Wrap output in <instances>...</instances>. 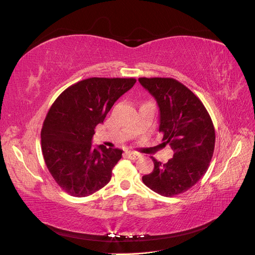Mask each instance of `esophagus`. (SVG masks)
<instances>
[{
	"label": "esophagus",
	"mask_w": 255,
	"mask_h": 255,
	"mask_svg": "<svg viewBox=\"0 0 255 255\" xmlns=\"http://www.w3.org/2000/svg\"><path fill=\"white\" fill-rule=\"evenodd\" d=\"M127 155L128 156V158L133 159V160H136V159H138V158L140 157L139 154L135 153V152H133V151H128V152H127Z\"/></svg>",
	"instance_id": "esophagus-1"
}]
</instances>
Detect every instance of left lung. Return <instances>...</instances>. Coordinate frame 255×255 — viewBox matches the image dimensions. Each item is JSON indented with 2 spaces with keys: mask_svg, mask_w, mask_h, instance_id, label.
I'll return each mask as SVG.
<instances>
[{
  "mask_svg": "<svg viewBox=\"0 0 255 255\" xmlns=\"http://www.w3.org/2000/svg\"><path fill=\"white\" fill-rule=\"evenodd\" d=\"M141 86L156 100L159 132L173 151L166 164L154 157V169L142 176L150 189L165 197L188 190L205 174L215 148V128L203 103L174 79L140 78Z\"/></svg>",
  "mask_w": 255,
  "mask_h": 255,
  "instance_id": "obj_1",
  "label": "left lung"
}]
</instances>
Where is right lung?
<instances>
[{
  "mask_svg": "<svg viewBox=\"0 0 255 255\" xmlns=\"http://www.w3.org/2000/svg\"><path fill=\"white\" fill-rule=\"evenodd\" d=\"M135 79L91 78L68 87L55 100L41 129V150L53 179L69 195L87 197L111 181L122 150L91 143L115 102Z\"/></svg>",
  "mask_w": 255,
  "mask_h": 255,
  "instance_id": "add662e5",
  "label": "right lung"
}]
</instances>
